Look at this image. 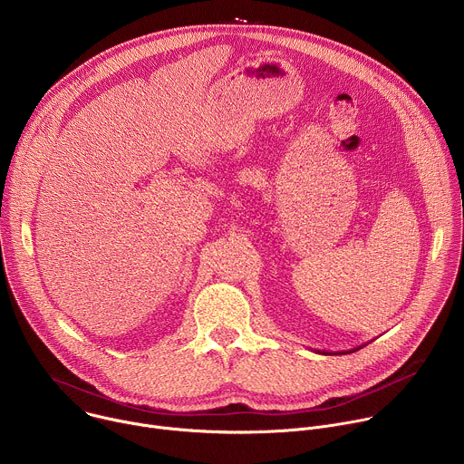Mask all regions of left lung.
Segmentation results:
<instances>
[{"label": "left lung", "instance_id": "1", "mask_svg": "<svg viewBox=\"0 0 464 464\" xmlns=\"http://www.w3.org/2000/svg\"><path fill=\"white\" fill-rule=\"evenodd\" d=\"M363 345H360V347H356V349H351V351H338V353H328V351H315V353H321V354H351V353H356V351H360Z\"/></svg>", "mask_w": 464, "mask_h": 464}]
</instances>
